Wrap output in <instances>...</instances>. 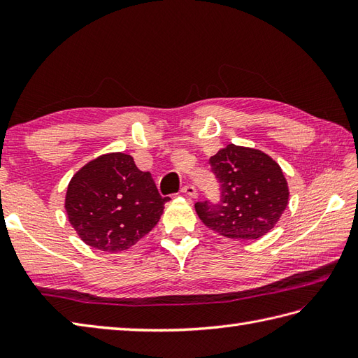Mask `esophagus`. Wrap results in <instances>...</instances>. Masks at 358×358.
I'll list each match as a JSON object with an SVG mask.
<instances>
[{
	"instance_id": "1",
	"label": "esophagus",
	"mask_w": 358,
	"mask_h": 358,
	"mask_svg": "<svg viewBox=\"0 0 358 358\" xmlns=\"http://www.w3.org/2000/svg\"><path fill=\"white\" fill-rule=\"evenodd\" d=\"M181 192H183L187 196H191V199H196V195H199V194H196V189L191 185H186L183 189H181Z\"/></svg>"
}]
</instances>
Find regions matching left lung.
I'll use <instances>...</instances> for the list:
<instances>
[{
  "instance_id": "obj_1",
  "label": "left lung",
  "mask_w": 358,
  "mask_h": 358,
  "mask_svg": "<svg viewBox=\"0 0 358 358\" xmlns=\"http://www.w3.org/2000/svg\"><path fill=\"white\" fill-rule=\"evenodd\" d=\"M210 164L222 183V201L196 203L201 222L234 240H255L273 229L289 203L287 181L275 159L254 148L227 144L210 157Z\"/></svg>"
}]
</instances>
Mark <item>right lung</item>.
Returning a JSON list of instances; mask_svg holds the SVG:
<instances>
[{
  "mask_svg": "<svg viewBox=\"0 0 358 358\" xmlns=\"http://www.w3.org/2000/svg\"><path fill=\"white\" fill-rule=\"evenodd\" d=\"M149 172L134 157L110 152L90 159L69 181L64 209L87 246L120 252L149 234L163 215L164 203Z\"/></svg>",
  "mask_w": 358,
  "mask_h": 358,
  "instance_id": "right-lung-1",
  "label": "right lung"
}]
</instances>
